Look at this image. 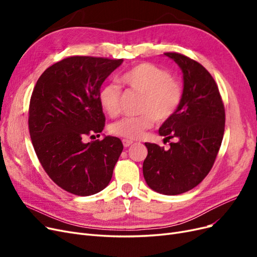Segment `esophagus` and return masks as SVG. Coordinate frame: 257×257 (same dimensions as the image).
Here are the masks:
<instances>
[{
    "mask_svg": "<svg viewBox=\"0 0 257 257\" xmlns=\"http://www.w3.org/2000/svg\"><path fill=\"white\" fill-rule=\"evenodd\" d=\"M122 144H123L124 147L127 148V147H130L132 144H133V141H130V139H123Z\"/></svg>",
    "mask_w": 257,
    "mask_h": 257,
    "instance_id": "1",
    "label": "esophagus"
}]
</instances>
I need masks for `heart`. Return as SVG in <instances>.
<instances>
[{
	"mask_svg": "<svg viewBox=\"0 0 257 257\" xmlns=\"http://www.w3.org/2000/svg\"><path fill=\"white\" fill-rule=\"evenodd\" d=\"M119 80L143 98L138 116L123 118L109 126L110 134L126 139H138L153 126L154 121L164 123L177 112L183 99V85L166 69L152 63H141L124 72ZM121 90L116 84H104L98 93V102L111 118L120 112Z\"/></svg>",
	"mask_w": 257,
	"mask_h": 257,
	"instance_id": "obj_1",
	"label": "heart"
}]
</instances>
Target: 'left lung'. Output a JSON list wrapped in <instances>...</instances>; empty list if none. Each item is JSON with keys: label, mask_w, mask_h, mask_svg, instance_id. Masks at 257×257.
<instances>
[{"label": "left lung", "mask_w": 257, "mask_h": 257, "mask_svg": "<svg viewBox=\"0 0 257 257\" xmlns=\"http://www.w3.org/2000/svg\"><path fill=\"white\" fill-rule=\"evenodd\" d=\"M164 54L182 69L183 99L159 130L164 142H175L168 150L145 143L143 173L153 191L178 195L195 188L211 170L224 135L225 109L219 88L203 65L178 52Z\"/></svg>", "instance_id": "8db88e82"}]
</instances>
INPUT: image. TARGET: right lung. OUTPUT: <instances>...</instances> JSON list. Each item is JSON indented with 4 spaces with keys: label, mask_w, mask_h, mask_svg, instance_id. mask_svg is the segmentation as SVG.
I'll use <instances>...</instances> for the list:
<instances>
[{
    "label": "right lung",
    "mask_w": 257,
    "mask_h": 257,
    "mask_svg": "<svg viewBox=\"0 0 257 257\" xmlns=\"http://www.w3.org/2000/svg\"><path fill=\"white\" fill-rule=\"evenodd\" d=\"M122 59L73 56L38 78L29 107V131L44 170L61 189L78 196L104 190L123 150L119 138H95L105 126L98 93Z\"/></svg>",
    "instance_id": "right-lung-1"
}]
</instances>
